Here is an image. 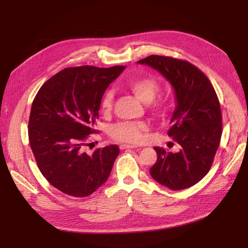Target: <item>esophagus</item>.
<instances>
[{"label":"esophagus","instance_id":"obj_1","mask_svg":"<svg viewBox=\"0 0 248 248\" xmlns=\"http://www.w3.org/2000/svg\"><path fill=\"white\" fill-rule=\"evenodd\" d=\"M133 148H137L136 146L133 145H127V144H124V145H121L120 146V149L121 150H125V149H133Z\"/></svg>","mask_w":248,"mask_h":248}]
</instances>
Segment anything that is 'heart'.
<instances>
[{
  "mask_svg": "<svg viewBox=\"0 0 248 248\" xmlns=\"http://www.w3.org/2000/svg\"><path fill=\"white\" fill-rule=\"evenodd\" d=\"M126 88L136 95L138 98L148 103V106L156 115L161 116L169 108V99L161 97L154 99L158 93L160 86L159 82L153 78H136L126 82ZM115 102V95L112 91L104 93L101 100V109L104 114H109ZM148 131V125L145 122H120L112 126L110 130L111 138L127 142V144H138L142 139L144 133Z\"/></svg>",
  "mask_w": 248,
  "mask_h": 248,
  "instance_id": "b5f03b06",
  "label": "heart"
}]
</instances>
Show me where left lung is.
Masks as SVG:
<instances>
[{"label": "left lung", "mask_w": 248, "mask_h": 248, "mask_svg": "<svg viewBox=\"0 0 248 248\" xmlns=\"http://www.w3.org/2000/svg\"><path fill=\"white\" fill-rule=\"evenodd\" d=\"M138 63L160 72L174 88L177 101L168 134L180 145V151L154 147L157 161L150 174L171 190L189 188L208 174L219 146L222 122L218 97L206 74L185 60L152 55Z\"/></svg>", "instance_id": "left-lung-1"}]
</instances>
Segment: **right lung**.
Segmentation results:
<instances>
[{
    "label": "right lung",
    "mask_w": 248,
    "mask_h": 248,
    "mask_svg": "<svg viewBox=\"0 0 248 248\" xmlns=\"http://www.w3.org/2000/svg\"><path fill=\"white\" fill-rule=\"evenodd\" d=\"M124 66L69 67L43 84L32 103L29 140L39 170L57 189L85 198L107 181L117 145L84 151L94 128L102 96Z\"/></svg>",
    "instance_id": "add662e5"
}]
</instances>
